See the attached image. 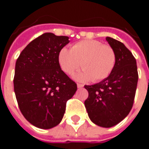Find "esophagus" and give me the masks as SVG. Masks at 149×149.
Masks as SVG:
<instances>
[{
	"label": "esophagus",
	"instance_id": "esophagus-1",
	"mask_svg": "<svg viewBox=\"0 0 149 149\" xmlns=\"http://www.w3.org/2000/svg\"><path fill=\"white\" fill-rule=\"evenodd\" d=\"M77 87L80 88H82V87H84V85L82 84H80V83H77Z\"/></svg>",
	"mask_w": 149,
	"mask_h": 149
}]
</instances>
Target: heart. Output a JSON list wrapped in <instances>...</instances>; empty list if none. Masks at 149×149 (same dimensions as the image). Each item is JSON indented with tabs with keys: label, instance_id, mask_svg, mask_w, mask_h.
<instances>
[{
	"label": "heart",
	"instance_id": "heart-1",
	"mask_svg": "<svg viewBox=\"0 0 149 149\" xmlns=\"http://www.w3.org/2000/svg\"><path fill=\"white\" fill-rule=\"evenodd\" d=\"M62 71L72 75L81 67L84 70L75 75L81 81L93 80L94 82L107 78L113 70L116 62L114 49L97 40H83L72 45L70 50L62 49L58 55Z\"/></svg>",
	"mask_w": 149,
	"mask_h": 149
}]
</instances>
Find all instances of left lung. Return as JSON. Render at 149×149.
I'll return each mask as SVG.
<instances>
[{
	"label": "left lung",
	"mask_w": 149,
	"mask_h": 149,
	"mask_svg": "<svg viewBox=\"0 0 149 149\" xmlns=\"http://www.w3.org/2000/svg\"><path fill=\"white\" fill-rule=\"evenodd\" d=\"M106 40L116 52V65L111 74L102 81L84 85L88 92L84 106L94 124L110 128L124 120L131 111L138 72L136 59L123 43L109 37Z\"/></svg>",
	"instance_id": "obj_1"
}]
</instances>
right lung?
I'll return each mask as SVG.
<instances>
[{
  "mask_svg": "<svg viewBox=\"0 0 149 149\" xmlns=\"http://www.w3.org/2000/svg\"><path fill=\"white\" fill-rule=\"evenodd\" d=\"M69 43L66 36L46 33L32 40L18 56L13 85L18 106L28 121L49 129L61 121L66 103L77 89L62 71L60 51Z\"/></svg>",
  "mask_w": 149,
  "mask_h": 149,
  "instance_id": "obj_1",
  "label": "right lung"
}]
</instances>
